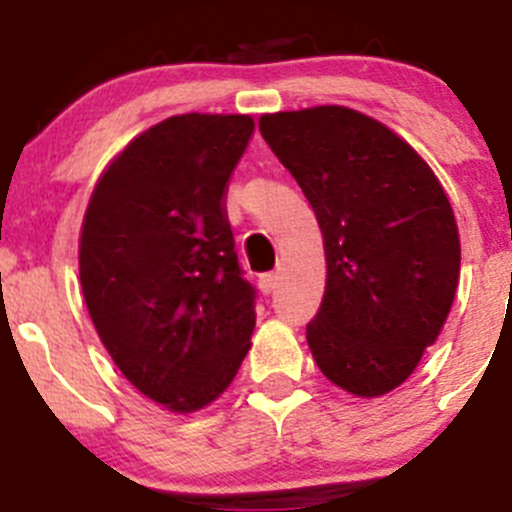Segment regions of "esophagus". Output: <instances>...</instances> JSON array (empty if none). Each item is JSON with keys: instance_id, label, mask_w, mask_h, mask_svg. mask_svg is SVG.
Instances as JSON below:
<instances>
[{"instance_id": "esophagus-1", "label": "esophagus", "mask_w": 512, "mask_h": 512, "mask_svg": "<svg viewBox=\"0 0 512 512\" xmlns=\"http://www.w3.org/2000/svg\"><path fill=\"white\" fill-rule=\"evenodd\" d=\"M257 285H260L262 294H272L277 289V275L275 272H267V275H262L260 280H257Z\"/></svg>"}]
</instances>
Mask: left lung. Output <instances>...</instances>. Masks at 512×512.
Wrapping results in <instances>:
<instances>
[{
	"label": "left lung",
	"instance_id": "1",
	"mask_svg": "<svg viewBox=\"0 0 512 512\" xmlns=\"http://www.w3.org/2000/svg\"><path fill=\"white\" fill-rule=\"evenodd\" d=\"M260 133L324 235L327 289L307 324L314 361L349 394L396 389L441 334L461 275L441 183L409 143L352 108L267 113Z\"/></svg>",
	"mask_w": 512,
	"mask_h": 512
}]
</instances>
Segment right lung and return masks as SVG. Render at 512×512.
I'll use <instances>...</instances> for the list:
<instances>
[{
	"label": "right lung",
	"mask_w": 512,
	"mask_h": 512,
	"mask_svg": "<svg viewBox=\"0 0 512 512\" xmlns=\"http://www.w3.org/2000/svg\"><path fill=\"white\" fill-rule=\"evenodd\" d=\"M250 116L185 113L133 138L98 178L79 275L103 347L141 394L188 414L235 379L255 329L225 185Z\"/></svg>",
	"instance_id": "add662e5"
}]
</instances>
